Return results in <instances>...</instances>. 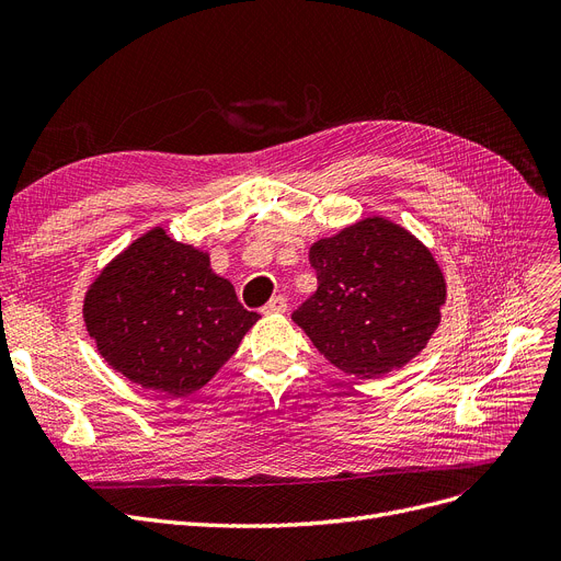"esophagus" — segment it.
Listing matches in <instances>:
<instances>
[{"label":"esophagus","instance_id":"esophagus-1","mask_svg":"<svg viewBox=\"0 0 561 561\" xmlns=\"http://www.w3.org/2000/svg\"><path fill=\"white\" fill-rule=\"evenodd\" d=\"M286 298L284 296H275V298H271V302L265 305L263 309H261V313H265V316H273V313H284L286 311Z\"/></svg>","mask_w":561,"mask_h":561}]
</instances>
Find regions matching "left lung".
I'll use <instances>...</instances> for the list:
<instances>
[{
	"label": "left lung",
	"instance_id": "8db88e82",
	"mask_svg": "<svg viewBox=\"0 0 561 561\" xmlns=\"http://www.w3.org/2000/svg\"><path fill=\"white\" fill-rule=\"evenodd\" d=\"M309 261L318 290L293 320L343 373L370 379L402 368L438 328L444 273L400 225L364 218L316 241Z\"/></svg>",
	"mask_w": 561,
	"mask_h": 561
}]
</instances>
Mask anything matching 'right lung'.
Masks as SVG:
<instances>
[{"label": "right lung", "mask_w": 561, "mask_h": 561, "mask_svg": "<svg viewBox=\"0 0 561 561\" xmlns=\"http://www.w3.org/2000/svg\"><path fill=\"white\" fill-rule=\"evenodd\" d=\"M85 330L106 364L172 398L202 389L259 313L243 309L209 254L154 227L117 254L83 300Z\"/></svg>", "instance_id": "add662e5"}]
</instances>
